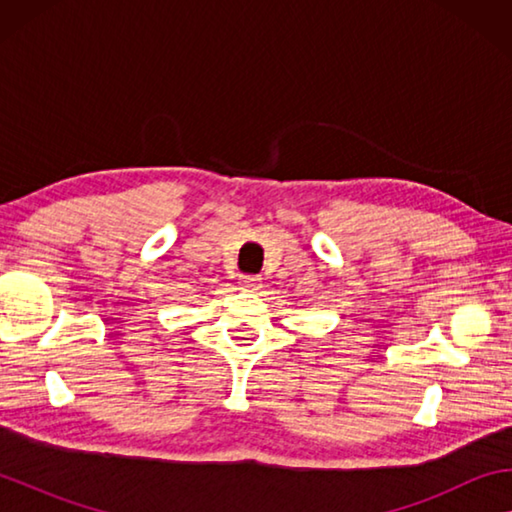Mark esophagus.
Segmentation results:
<instances>
[{"mask_svg":"<svg viewBox=\"0 0 512 512\" xmlns=\"http://www.w3.org/2000/svg\"><path fill=\"white\" fill-rule=\"evenodd\" d=\"M241 287H246L250 291L262 289V277H259V275H244V277H241Z\"/></svg>","mask_w":512,"mask_h":512,"instance_id":"esophagus-1","label":"esophagus"}]
</instances>
